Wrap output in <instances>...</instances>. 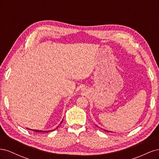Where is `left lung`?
<instances>
[{
  "label": "left lung",
  "mask_w": 159,
  "mask_h": 159,
  "mask_svg": "<svg viewBox=\"0 0 159 159\" xmlns=\"http://www.w3.org/2000/svg\"><path fill=\"white\" fill-rule=\"evenodd\" d=\"M103 131H107V132H110V133H112L111 131H107V130H105V129H103Z\"/></svg>",
  "instance_id": "8db88e82"
}]
</instances>
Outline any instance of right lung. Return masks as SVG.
Wrapping results in <instances>:
<instances>
[{
  "label": "right lung",
  "mask_w": 159,
  "mask_h": 159,
  "mask_svg": "<svg viewBox=\"0 0 159 159\" xmlns=\"http://www.w3.org/2000/svg\"><path fill=\"white\" fill-rule=\"evenodd\" d=\"M62 122V121H61ZM29 130H31V131H35V132H50V131H40V130H34V129H28Z\"/></svg>",
  "instance_id": "obj_1"
}]
</instances>
